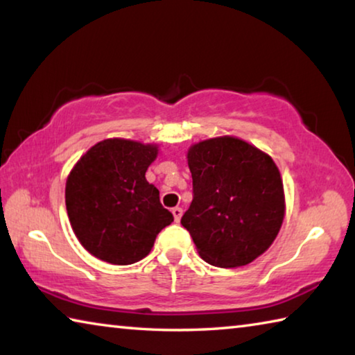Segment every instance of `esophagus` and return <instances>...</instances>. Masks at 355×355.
Returning a JSON list of instances; mask_svg holds the SVG:
<instances>
[{
    "mask_svg": "<svg viewBox=\"0 0 355 355\" xmlns=\"http://www.w3.org/2000/svg\"><path fill=\"white\" fill-rule=\"evenodd\" d=\"M172 214H173V219H175V222H180V219H182V214H183V209L180 207L172 208Z\"/></svg>",
    "mask_w": 355,
    "mask_h": 355,
    "instance_id": "34e87169",
    "label": "esophagus"
}]
</instances>
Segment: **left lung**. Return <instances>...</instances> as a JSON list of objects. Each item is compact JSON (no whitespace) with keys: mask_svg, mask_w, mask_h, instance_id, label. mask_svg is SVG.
<instances>
[{"mask_svg":"<svg viewBox=\"0 0 355 355\" xmlns=\"http://www.w3.org/2000/svg\"><path fill=\"white\" fill-rule=\"evenodd\" d=\"M191 207L182 225L207 263L238 268L264 254L285 218V192L271 156L235 136L188 150Z\"/></svg>","mask_w":355,"mask_h":355,"instance_id":"8db88e82","label":"left lung"}]
</instances>
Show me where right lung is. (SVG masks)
Instances as JSON below:
<instances>
[{
    "mask_svg": "<svg viewBox=\"0 0 355 355\" xmlns=\"http://www.w3.org/2000/svg\"><path fill=\"white\" fill-rule=\"evenodd\" d=\"M156 156V144L112 137L76 161L65 183V207L89 254L120 266L136 263L173 220L161 205L159 191L146 178Z\"/></svg>",
    "mask_w": 355,
    "mask_h": 355,
    "instance_id": "add662e5",
    "label": "right lung"
}]
</instances>
